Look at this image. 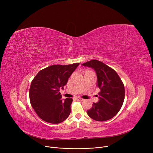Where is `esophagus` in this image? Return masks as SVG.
I'll return each mask as SVG.
<instances>
[{
	"mask_svg": "<svg viewBox=\"0 0 153 153\" xmlns=\"http://www.w3.org/2000/svg\"><path fill=\"white\" fill-rule=\"evenodd\" d=\"M76 99L77 100H79V101H83V100H84V99H82V98H81V97H76Z\"/></svg>",
	"mask_w": 153,
	"mask_h": 153,
	"instance_id": "esophagus-1",
	"label": "esophagus"
}]
</instances>
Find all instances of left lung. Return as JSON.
Returning <instances> with one entry per match:
<instances>
[{"instance_id":"1","label":"left lung","mask_w":153,"mask_h":153,"mask_svg":"<svg viewBox=\"0 0 153 153\" xmlns=\"http://www.w3.org/2000/svg\"><path fill=\"white\" fill-rule=\"evenodd\" d=\"M82 66L94 69L97 76V86L100 89L99 100L94 103L87 114L98 122H104L115 117L121 109L125 99V87L117 72L103 62L93 59Z\"/></svg>"}]
</instances>
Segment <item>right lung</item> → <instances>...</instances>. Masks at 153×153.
<instances>
[{
    "label": "right lung",
    "mask_w": 153,
    "mask_h": 153,
    "mask_svg": "<svg viewBox=\"0 0 153 153\" xmlns=\"http://www.w3.org/2000/svg\"><path fill=\"white\" fill-rule=\"evenodd\" d=\"M79 65V63L52 65L39 71L32 80L29 91L30 103L44 121L59 123L69 117L72 99L62 101L59 89H63Z\"/></svg>",
    "instance_id": "obj_1"
}]
</instances>
